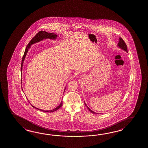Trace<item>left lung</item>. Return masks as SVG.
<instances>
[{
  "label": "left lung",
  "instance_id": "8db88e82",
  "mask_svg": "<svg viewBox=\"0 0 148 148\" xmlns=\"http://www.w3.org/2000/svg\"><path fill=\"white\" fill-rule=\"evenodd\" d=\"M118 45L120 48L123 49L124 51H126V52H127V48L126 43H125V42L121 38H119V42L118 44ZM85 105H86V106L87 107L88 109L89 110L90 112H91L93 114H97V113H96V112H93L92 110H91V109H90L87 106V105L86 104H85Z\"/></svg>",
  "mask_w": 148,
  "mask_h": 148
}]
</instances>
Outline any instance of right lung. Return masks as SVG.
<instances>
[{
	"label": "right lung",
	"mask_w": 148,
	"mask_h": 148,
	"mask_svg": "<svg viewBox=\"0 0 148 148\" xmlns=\"http://www.w3.org/2000/svg\"><path fill=\"white\" fill-rule=\"evenodd\" d=\"M56 37H57V35L54 34H53V33H49V32H45V31H42V30L41 31H40V32H38L36 34V35L31 40V41L29 42V43H28V45H27V47H26V48L25 49L24 53V55L23 56V58H22V63H21V71H22V68H23V61L24 60L25 56H26V54H27V53L28 52V49H29V47H30V46L32 44L40 41H41V40L44 39L49 38V39H55L56 38ZM31 105H32V106L34 108H36V109H39V108H37L36 107H35L34 106H32V104H31ZM62 101H61L60 104L55 109H53V110H49V111H48V110H46V111H45V110H42V109H39V110H41V111H42V112H55V111H56L57 110H58L59 108H60L62 106Z\"/></svg>",
	"instance_id": "right-lung-1"
}]
</instances>
